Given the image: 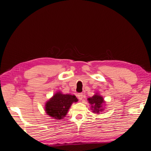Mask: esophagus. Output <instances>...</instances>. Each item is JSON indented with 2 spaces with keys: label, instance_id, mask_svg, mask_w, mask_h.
Listing matches in <instances>:
<instances>
[{
  "label": "esophagus",
  "instance_id": "obj_1",
  "mask_svg": "<svg viewBox=\"0 0 151 151\" xmlns=\"http://www.w3.org/2000/svg\"><path fill=\"white\" fill-rule=\"evenodd\" d=\"M77 97H78V98H79L80 100H81L83 98V94L82 93H78V94H77Z\"/></svg>",
  "mask_w": 151,
  "mask_h": 151
}]
</instances>
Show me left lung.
I'll list each match as a JSON object with an SVG mask.
<instances>
[{
  "mask_svg": "<svg viewBox=\"0 0 151 151\" xmlns=\"http://www.w3.org/2000/svg\"><path fill=\"white\" fill-rule=\"evenodd\" d=\"M88 101L91 104V107H92L94 113H98L103 110V109L101 108L102 106V103H104V100L101 96L96 94L92 98H88Z\"/></svg>",
  "mask_w": 151,
  "mask_h": 151,
  "instance_id": "1",
  "label": "left lung"
}]
</instances>
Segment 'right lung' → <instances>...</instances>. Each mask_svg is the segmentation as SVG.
Wrapping results in <instances>:
<instances>
[{"label":"right lung","mask_w":151,"mask_h":151,"mask_svg":"<svg viewBox=\"0 0 151 151\" xmlns=\"http://www.w3.org/2000/svg\"><path fill=\"white\" fill-rule=\"evenodd\" d=\"M75 96L62 94L58 92L55 94L45 105V111L55 119L60 120L67 115L73 102H77Z\"/></svg>","instance_id":"right-lung-1"}]
</instances>
